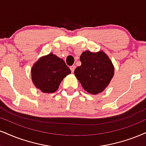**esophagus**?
Returning <instances> with one entry per match:
<instances>
[{
	"label": "esophagus",
	"instance_id": "1",
	"mask_svg": "<svg viewBox=\"0 0 146 146\" xmlns=\"http://www.w3.org/2000/svg\"><path fill=\"white\" fill-rule=\"evenodd\" d=\"M75 68H76V66H70V70H71L72 72H74V70H75Z\"/></svg>",
	"mask_w": 146,
	"mask_h": 146
}]
</instances>
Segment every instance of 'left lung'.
Segmentation results:
<instances>
[{
	"label": "left lung",
	"mask_w": 146,
	"mask_h": 146,
	"mask_svg": "<svg viewBox=\"0 0 146 146\" xmlns=\"http://www.w3.org/2000/svg\"><path fill=\"white\" fill-rule=\"evenodd\" d=\"M81 66L74 70L76 78L88 93L97 95L108 86L114 74L112 63L106 54L101 51L92 53L85 51L80 57Z\"/></svg>",
	"instance_id": "obj_1"
}]
</instances>
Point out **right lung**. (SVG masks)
<instances>
[{"label":"right lung","instance_id":"1","mask_svg":"<svg viewBox=\"0 0 146 146\" xmlns=\"http://www.w3.org/2000/svg\"><path fill=\"white\" fill-rule=\"evenodd\" d=\"M70 73L64 61L52 53L40 57L31 69L35 87L46 93L55 92L64 78Z\"/></svg>","mask_w":146,"mask_h":146}]
</instances>
